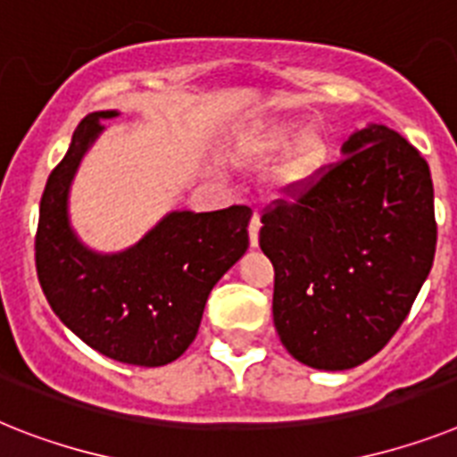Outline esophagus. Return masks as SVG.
Listing matches in <instances>:
<instances>
[{
    "instance_id": "obj_1",
    "label": "esophagus",
    "mask_w": 457,
    "mask_h": 457,
    "mask_svg": "<svg viewBox=\"0 0 457 457\" xmlns=\"http://www.w3.org/2000/svg\"><path fill=\"white\" fill-rule=\"evenodd\" d=\"M259 228H262V220H259V214H252V220H250V245L252 247H256L259 245Z\"/></svg>"
}]
</instances>
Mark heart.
I'll return each instance as SVG.
<instances>
[{"mask_svg":"<svg viewBox=\"0 0 457 457\" xmlns=\"http://www.w3.org/2000/svg\"><path fill=\"white\" fill-rule=\"evenodd\" d=\"M237 156L252 168L270 165V184L282 195H303L329 168L331 145L320 128H305L299 116H269L247 128Z\"/></svg>","mask_w":457,"mask_h":457,"instance_id":"b5f03b06","label":"heart"}]
</instances>
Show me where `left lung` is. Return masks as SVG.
<instances>
[{
    "mask_svg": "<svg viewBox=\"0 0 457 457\" xmlns=\"http://www.w3.org/2000/svg\"><path fill=\"white\" fill-rule=\"evenodd\" d=\"M296 201L262 217L275 269L273 322L294 360L324 371L367 361L395 337L436 250L429 165L392 128L369 123Z\"/></svg>",
    "mask_w": 457,
    "mask_h": 457,
    "instance_id": "8db88e82",
    "label": "left lung"
}]
</instances>
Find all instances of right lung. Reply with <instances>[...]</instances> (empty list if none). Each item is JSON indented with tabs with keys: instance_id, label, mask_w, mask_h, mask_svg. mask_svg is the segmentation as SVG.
I'll use <instances>...</instances> for the list:
<instances>
[{
	"instance_id": "right-lung-1",
	"label": "right lung",
	"mask_w": 457,
	"mask_h": 457,
	"mask_svg": "<svg viewBox=\"0 0 457 457\" xmlns=\"http://www.w3.org/2000/svg\"><path fill=\"white\" fill-rule=\"evenodd\" d=\"M116 109L93 112L71 135L39 205L37 275L53 312L86 345L123 364L163 367L194 343L205 301L250 247L252 210H175L114 254L86 247L70 224V187Z\"/></svg>"
}]
</instances>
